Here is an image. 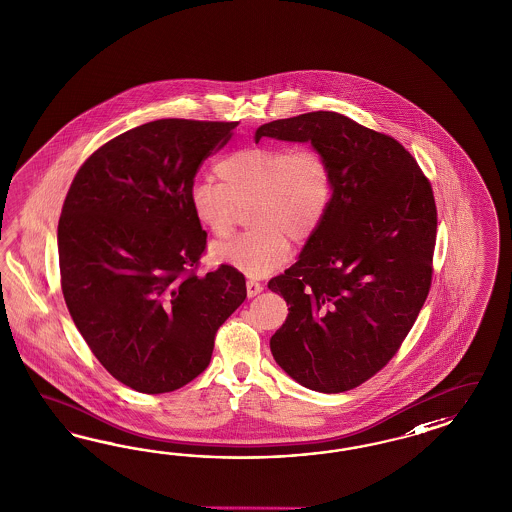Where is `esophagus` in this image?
<instances>
[{"label": "esophagus", "mask_w": 512, "mask_h": 512, "mask_svg": "<svg viewBox=\"0 0 512 512\" xmlns=\"http://www.w3.org/2000/svg\"><path fill=\"white\" fill-rule=\"evenodd\" d=\"M262 290L263 286L260 282H256V280H249V282H247V295H249V297H256Z\"/></svg>", "instance_id": "obj_1"}]
</instances>
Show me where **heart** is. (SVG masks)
Segmentation results:
<instances>
[{
  "label": "heart",
  "instance_id": "1",
  "mask_svg": "<svg viewBox=\"0 0 512 512\" xmlns=\"http://www.w3.org/2000/svg\"><path fill=\"white\" fill-rule=\"evenodd\" d=\"M220 183L198 179L190 211L209 234L234 232L239 209L249 207V234L213 247V258L249 277L273 273L290 256V239L305 243L320 230L335 198V172L316 147L252 146L215 166Z\"/></svg>",
  "mask_w": 512,
  "mask_h": 512
}]
</instances>
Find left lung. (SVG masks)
<instances>
[{"mask_svg":"<svg viewBox=\"0 0 512 512\" xmlns=\"http://www.w3.org/2000/svg\"><path fill=\"white\" fill-rule=\"evenodd\" d=\"M254 138L310 142L333 164L335 198L320 230L267 284L290 305L271 353L303 387L350 391L395 357L426 301L432 185L395 138L336 112L277 119Z\"/></svg>","mask_w":512,"mask_h":512,"instance_id":"8db88e82","label":"left lung"}]
</instances>
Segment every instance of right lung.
<instances>
[{
	"mask_svg": "<svg viewBox=\"0 0 512 512\" xmlns=\"http://www.w3.org/2000/svg\"><path fill=\"white\" fill-rule=\"evenodd\" d=\"M237 121L157 119L99 147L76 172L58 224L61 290L99 363L138 393L204 372L215 335L247 297L222 263L196 275L207 234L189 190Z\"/></svg>",
	"mask_w": 512,
	"mask_h": 512,
	"instance_id": "1",
	"label": "right lung"
}]
</instances>
